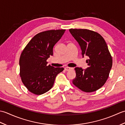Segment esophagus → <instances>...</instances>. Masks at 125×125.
<instances>
[{
	"instance_id": "34e87169",
	"label": "esophagus",
	"mask_w": 125,
	"mask_h": 125,
	"mask_svg": "<svg viewBox=\"0 0 125 125\" xmlns=\"http://www.w3.org/2000/svg\"><path fill=\"white\" fill-rule=\"evenodd\" d=\"M73 69V68H70V67H65V70L66 71H70V70H72Z\"/></svg>"
}]
</instances>
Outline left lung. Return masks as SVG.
Masks as SVG:
<instances>
[{
	"instance_id": "left-lung-1",
	"label": "left lung",
	"mask_w": 125,
	"mask_h": 125,
	"mask_svg": "<svg viewBox=\"0 0 125 125\" xmlns=\"http://www.w3.org/2000/svg\"><path fill=\"white\" fill-rule=\"evenodd\" d=\"M70 32L78 42L82 54L87 56L89 67H76V78L73 83L82 91H97L106 83L112 66V58L105 40L95 31L86 29H70Z\"/></svg>"
}]
</instances>
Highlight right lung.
<instances>
[{"label":"right lung","instance_id":"1","mask_svg":"<svg viewBox=\"0 0 125 125\" xmlns=\"http://www.w3.org/2000/svg\"><path fill=\"white\" fill-rule=\"evenodd\" d=\"M65 30H49L39 33L31 40L23 50L19 60L20 76L31 92L40 95L48 91L56 77L64 70L48 65L47 60L53 55V47Z\"/></svg>","mask_w":125,"mask_h":125}]
</instances>
